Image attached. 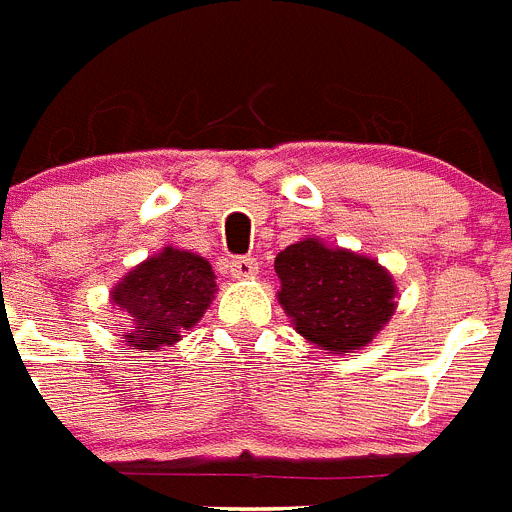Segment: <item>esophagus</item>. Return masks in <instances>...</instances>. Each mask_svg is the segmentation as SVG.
Here are the masks:
<instances>
[{
  "mask_svg": "<svg viewBox=\"0 0 512 512\" xmlns=\"http://www.w3.org/2000/svg\"><path fill=\"white\" fill-rule=\"evenodd\" d=\"M229 270L234 278H255L257 275V260L252 255H239L229 260Z\"/></svg>",
  "mask_w": 512,
  "mask_h": 512,
  "instance_id": "34e87169",
  "label": "esophagus"
}]
</instances>
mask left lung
I'll list each match as a JSON object with an SVG mask.
<instances>
[{
  "mask_svg": "<svg viewBox=\"0 0 512 512\" xmlns=\"http://www.w3.org/2000/svg\"><path fill=\"white\" fill-rule=\"evenodd\" d=\"M278 301L309 342L332 353L358 350L394 314V281L376 260L304 239L275 257Z\"/></svg>",
  "mask_w": 512,
  "mask_h": 512,
  "instance_id": "left-lung-1",
  "label": "left lung"
}]
</instances>
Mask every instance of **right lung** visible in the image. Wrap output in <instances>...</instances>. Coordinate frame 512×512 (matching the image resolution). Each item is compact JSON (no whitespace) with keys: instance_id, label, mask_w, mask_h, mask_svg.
<instances>
[{"instance_id":"1","label":"right lung","mask_w":512,"mask_h":512,"mask_svg":"<svg viewBox=\"0 0 512 512\" xmlns=\"http://www.w3.org/2000/svg\"><path fill=\"white\" fill-rule=\"evenodd\" d=\"M213 278L203 257L172 247L131 270L113 291V301L131 322L126 332L131 348L157 350L175 342L180 330L193 327L211 304Z\"/></svg>"}]
</instances>
